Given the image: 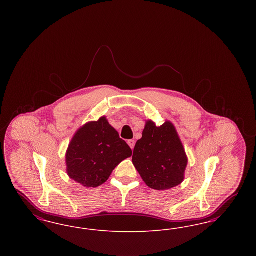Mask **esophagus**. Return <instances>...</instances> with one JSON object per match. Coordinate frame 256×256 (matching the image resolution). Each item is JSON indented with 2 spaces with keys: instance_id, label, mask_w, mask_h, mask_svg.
<instances>
[{
  "instance_id": "obj_1",
  "label": "esophagus",
  "mask_w": 256,
  "mask_h": 256,
  "mask_svg": "<svg viewBox=\"0 0 256 256\" xmlns=\"http://www.w3.org/2000/svg\"><path fill=\"white\" fill-rule=\"evenodd\" d=\"M128 146L132 148V150H134V146H135V141H134V139L128 140Z\"/></svg>"
}]
</instances>
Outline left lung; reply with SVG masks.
Here are the masks:
<instances>
[{"label": "left lung", "mask_w": 256, "mask_h": 256, "mask_svg": "<svg viewBox=\"0 0 256 256\" xmlns=\"http://www.w3.org/2000/svg\"><path fill=\"white\" fill-rule=\"evenodd\" d=\"M187 156L170 122L156 126L148 121L142 138L134 146L132 163L148 187L168 190L182 182Z\"/></svg>", "instance_id": "1"}]
</instances>
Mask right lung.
Masks as SVG:
<instances>
[{
    "mask_svg": "<svg viewBox=\"0 0 256 256\" xmlns=\"http://www.w3.org/2000/svg\"><path fill=\"white\" fill-rule=\"evenodd\" d=\"M132 150L106 117L86 124L74 134L66 154L69 176L86 187L106 182L113 170Z\"/></svg>",
    "mask_w": 256,
    "mask_h": 256,
    "instance_id": "1",
    "label": "right lung"
}]
</instances>
